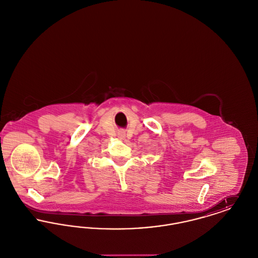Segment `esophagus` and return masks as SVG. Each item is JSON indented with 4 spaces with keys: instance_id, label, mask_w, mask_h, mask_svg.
<instances>
[{
    "instance_id": "esophagus-1",
    "label": "esophagus",
    "mask_w": 258,
    "mask_h": 258,
    "mask_svg": "<svg viewBox=\"0 0 258 258\" xmlns=\"http://www.w3.org/2000/svg\"><path fill=\"white\" fill-rule=\"evenodd\" d=\"M118 137H119L121 140H123V139H124V137H125V135L123 134V132H121L120 134H118Z\"/></svg>"
}]
</instances>
